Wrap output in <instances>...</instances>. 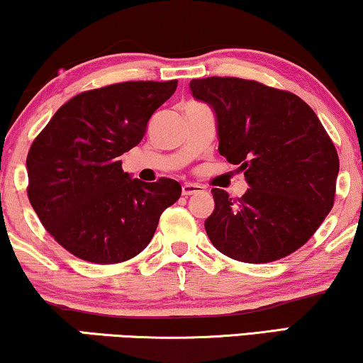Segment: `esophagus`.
<instances>
[{"instance_id":"obj_1","label":"esophagus","mask_w":363,"mask_h":363,"mask_svg":"<svg viewBox=\"0 0 363 363\" xmlns=\"http://www.w3.org/2000/svg\"><path fill=\"white\" fill-rule=\"evenodd\" d=\"M202 186H199V184H184L182 186V196H186V197H189V196H194V194H197V192H201L202 191Z\"/></svg>"}]
</instances>
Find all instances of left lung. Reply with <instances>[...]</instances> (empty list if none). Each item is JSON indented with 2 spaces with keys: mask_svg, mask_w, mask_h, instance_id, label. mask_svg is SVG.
I'll use <instances>...</instances> for the list:
<instances>
[{
  "mask_svg": "<svg viewBox=\"0 0 363 363\" xmlns=\"http://www.w3.org/2000/svg\"><path fill=\"white\" fill-rule=\"evenodd\" d=\"M191 91L216 111L218 152L250 186L240 199L212 189V245L243 263L288 257L334 206L339 156L328 131L298 95L257 80L194 79Z\"/></svg>",
  "mask_w": 363,
  "mask_h": 363,
  "instance_id": "8db88e82",
  "label": "left lung"
}]
</instances>
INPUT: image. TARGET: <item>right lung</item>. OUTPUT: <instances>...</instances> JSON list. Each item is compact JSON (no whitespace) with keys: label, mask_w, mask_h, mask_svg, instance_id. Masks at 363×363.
<instances>
[{"label":"right lung","mask_w":363,"mask_h":363,"mask_svg":"<svg viewBox=\"0 0 363 363\" xmlns=\"http://www.w3.org/2000/svg\"><path fill=\"white\" fill-rule=\"evenodd\" d=\"M177 80L121 82L75 95L28 152V197L45 230L80 259L126 262L146 248L181 184L131 179L120 156L143 140Z\"/></svg>","instance_id":"obj_1"}]
</instances>
